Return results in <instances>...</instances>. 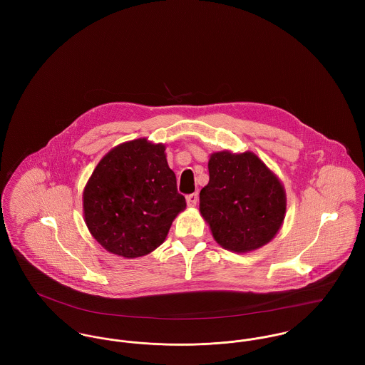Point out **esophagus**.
Instances as JSON below:
<instances>
[{
	"label": "esophagus",
	"instance_id": "esophagus-1",
	"mask_svg": "<svg viewBox=\"0 0 365 365\" xmlns=\"http://www.w3.org/2000/svg\"><path fill=\"white\" fill-rule=\"evenodd\" d=\"M187 204H188V207H195L198 204V194L197 192L195 194H190L187 197Z\"/></svg>",
	"mask_w": 365,
	"mask_h": 365
}]
</instances>
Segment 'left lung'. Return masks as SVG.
Masks as SVG:
<instances>
[{"mask_svg":"<svg viewBox=\"0 0 365 365\" xmlns=\"http://www.w3.org/2000/svg\"><path fill=\"white\" fill-rule=\"evenodd\" d=\"M200 210L219 246L235 253L260 249L278 233L287 195L278 177L252 152L209 157Z\"/></svg>","mask_w":365,"mask_h":365,"instance_id":"8db88e82","label":"left lung"}]
</instances>
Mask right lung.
<instances>
[{"label": "right lung", "mask_w": 365, "mask_h": 365, "mask_svg": "<svg viewBox=\"0 0 365 365\" xmlns=\"http://www.w3.org/2000/svg\"><path fill=\"white\" fill-rule=\"evenodd\" d=\"M164 150L148 139L130 140L109 150L93 171L83 192L84 219L109 253L125 259L152 253L187 207Z\"/></svg>", "instance_id": "right-lung-1"}]
</instances>
